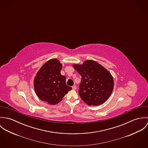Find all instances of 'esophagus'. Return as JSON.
<instances>
[{"label": "esophagus", "mask_w": 148, "mask_h": 148, "mask_svg": "<svg viewBox=\"0 0 148 148\" xmlns=\"http://www.w3.org/2000/svg\"><path fill=\"white\" fill-rule=\"evenodd\" d=\"M72 89H73V90H75V89H76V86L75 85H73V86H72Z\"/></svg>", "instance_id": "1"}]
</instances>
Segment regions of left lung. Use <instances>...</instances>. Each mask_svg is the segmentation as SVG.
<instances>
[{"label":"left lung","mask_w":148,"mask_h":148,"mask_svg":"<svg viewBox=\"0 0 148 148\" xmlns=\"http://www.w3.org/2000/svg\"><path fill=\"white\" fill-rule=\"evenodd\" d=\"M82 76L79 94L88 106H99L109 97L113 89V79L102 65L93 60L73 65Z\"/></svg>","instance_id":"left-lung-1"}]
</instances>
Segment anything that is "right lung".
Instances as JSON below:
<instances>
[{"instance_id": "1", "label": "right lung", "mask_w": 148, "mask_h": 148, "mask_svg": "<svg viewBox=\"0 0 148 148\" xmlns=\"http://www.w3.org/2000/svg\"><path fill=\"white\" fill-rule=\"evenodd\" d=\"M62 65L56 59L44 64L38 71L34 80L35 92L39 98L49 104L55 105L72 88L66 84V78L60 71Z\"/></svg>"}]
</instances>
